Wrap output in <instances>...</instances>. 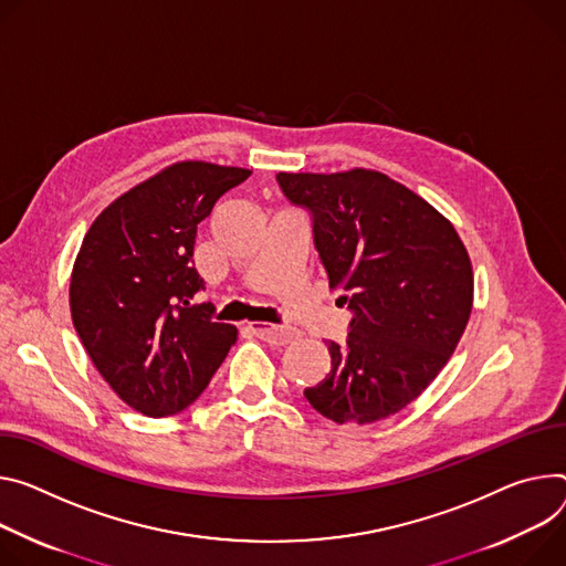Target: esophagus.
Returning <instances> with one entry per match:
<instances>
[{
	"instance_id": "34e87169",
	"label": "esophagus",
	"mask_w": 566,
	"mask_h": 566,
	"mask_svg": "<svg viewBox=\"0 0 566 566\" xmlns=\"http://www.w3.org/2000/svg\"><path fill=\"white\" fill-rule=\"evenodd\" d=\"M248 327H250V332H252L256 338H262V340H266V343H271V345H289V343L295 338V334H293L291 329L280 327V325L250 323Z\"/></svg>"
}]
</instances>
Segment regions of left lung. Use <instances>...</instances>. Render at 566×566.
Masks as SVG:
<instances>
[{"mask_svg":"<svg viewBox=\"0 0 566 566\" xmlns=\"http://www.w3.org/2000/svg\"><path fill=\"white\" fill-rule=\"evenodd\" d=\"M277 182L312 210L329 286L354 312L347 340L325 343L329 375L304 397L336 424L390 418L427 390L468 327V248L431 202L381 171H282Z\"/></svg>","mask_w":566,"mask_h":566,"instance_id":"obj_1","label":"left lung"}]
</instances>
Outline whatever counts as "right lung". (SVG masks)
Listing matches in <instances>:
<instances>
[{
  "mask_svg": "<svg viewBox=\"0 0 566 566\" xmlns=\"http://www.w3.org/2000/svg\"><path fill=\"white\" fill-rule=\"evenodd\" d=\"M252 171L182 160L135 185L83 237L70 280L74 329L98 375L137 413H180L237 343L191 266L196 228Z\"/></svg>",
  "mask_w": 566,
  "mask_h": 566,
  "instance_id": "obj_1",
  "label": "right lung"
}]
</instances>
